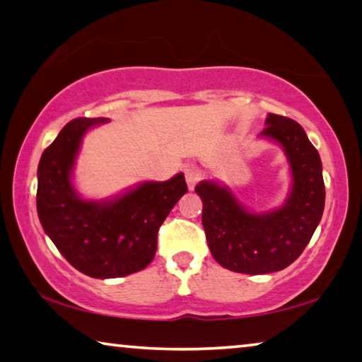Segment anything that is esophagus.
I'll return each mask as SVG.
<instances>
[{
    "instance_id": "34e87169",
    "label": "esophagus",
    "mask_w": 362,
    "mask_h": 362,
    "mask_svg": "<svg viewBox=\"0 0 362 362\" xmlns=\"http://www.w3.org/2000/svg\"><path fill=\"white\" fill-rule=\"evenodd\" d=\"M185 180H187V185L189 189H193L196 185H198V182L201 180V173L199 169L196 166H188L185 169Z\"/></svg>"
}]
</instances>
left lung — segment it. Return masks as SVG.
<instances>
[{"mask_svg": "<svg viewBox=\"0 0 362 362\" xmlns=\"http://www.w3.org/2000/svg\"><path fill=\"white\" fill-rule=\"evenodd\" d=\"M262 136L283 145L291 163L292 192L281 209L252 214L228 188L214 182L194 188L203 201V226L214 259L236 273H273L297 260L320 223L326 199L320 153L297 121L268 113Z\"/></svg>", "mask_w": 362, "mask_h": 362, "instance_id": "left-lung-1", "label": "left lung"}]
</instances>
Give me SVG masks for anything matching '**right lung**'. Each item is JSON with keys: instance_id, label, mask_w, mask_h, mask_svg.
I'll return each mask as SVG.
<instances>
[{"instance_id": "obj_1", "label": "right lung", "mask_w": 362, "mask_h": 362, "mask_svg": "<svg viewBox=\"0 0 362 362\" xmlns=\"http://www.w3.org/2000/svg\"><path fill=\"white\" fill-rule=\"evenodd\" d=\"M105 118L71 119L42 151L36 209L42 228L70 265L90 278H121L150 265L158 230L188 192L183 174L146 182L108 203L84 201L71 185V169L84 132Z\"/></svg>"}]
</instances>
